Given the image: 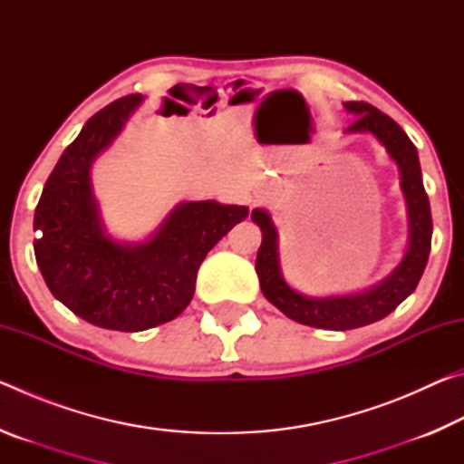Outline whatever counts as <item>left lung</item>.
I'll use <instances>...</instances> for the list:
<instances>
[{"label": "left lung", "mask_w": 464, "mask_h": 464, "mask_svg": "<svg viewBox=\"0 0 464 464\" xmlns=\"http://www.w3.org/2000/svg\"><path fill=\"white\" fill-rule=\"evenodd\" d=\"M343 108L356 116L348 132H371L384 145L391 160L399 166L401 190L410 217V243L403 260L379 285L356 295L343 296H304L286 285L278 264V233L270 215L262 208L251 213V221L262 229V246L257 249L256 272L260 276L264 296L286 317L303 325L319 329H356L374 324L395 311L410 296L426 270L431 247V213L430 200L423 188L418 149L405 135V130L366 102H343Z\"/></svg>", "instance_id": "8db88e82"}]
</instances>
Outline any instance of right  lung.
<instances>
[{
  "label": "right lung",
  "mask_w": 464,
  "mask_h": 464,
  "mask_svg": "<svg viewBox=\"0 0 464 464\" xmlns=\"http://www.w3.org/2000/svg\"><path fill=\"white\" fill-rule=\"evenodd\" d=\"M140 100L130 93L85 122L51 171L34 213V256L53 296L88 324L116 332H143L178 317L192 301L204 257L249 213L237 204L182 202L147 241L110 237L90 169Z\"/></svg>",
  "instance_id": "1"
}]
</instances>
